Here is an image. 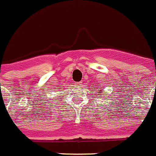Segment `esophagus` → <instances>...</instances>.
I'll return each instance as SVG.
<instances>
[{"label":"esophagus","mask_w":156,"mask_h":156,"mask_svg":"<svg viewBox=\"0 0 156 156\" xmlns=\"http://www.w3.org/2000/svg\"><path fill=\"white\" fill-rule=\"evenodd\" d=\"M75 85H78V86H79V85H81V82H75Z\"/></svg>","instance_id":"34e87169"}]
</instances>
